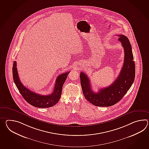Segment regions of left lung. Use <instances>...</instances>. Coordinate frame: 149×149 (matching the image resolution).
<instances>
[{"label": "left lung", "instance_id": "obj_1", "mask_svg": "<svg viewBox=\"0 0 149 149\" xmlns=\"http://www.w3.org/2000/svg\"><path fill=\"white\" fill-rule=\"evenodd\" d=\"M119 36L118 40L124 48V63L119 76L111 86L100 89L98 92L95 93L91 89L89 78L84 73H80L84 96L95 106L108 107L116 104L126 95L134 81L135 65L131 44L126 36L121 35Z\"/></svg>", "mask_w": 149, "mask_h": 149}]
</instances>
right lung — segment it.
<instances>
[{
  "label": "right lung",
  "instance_id": "1",
  "mask_svg": "<svg viewBox=\"0 0 149 149\" xmlns=\"http://www.w3.org/2000/svg\"><path fill=\"white\" fill-rule=\"evenodd\" d=\"M12 69L14 82L23 98L30 105L38 108L50 107L54 106L59 102L61 95L63 84L70 73L69 72L63 73L58 76L53 93L51 95L45 96L33 92L23 86L19 77L16 61H14Z\"/></svg>",
  "mask_w": 149,
  "mask_h": 149
}]
</instances>
